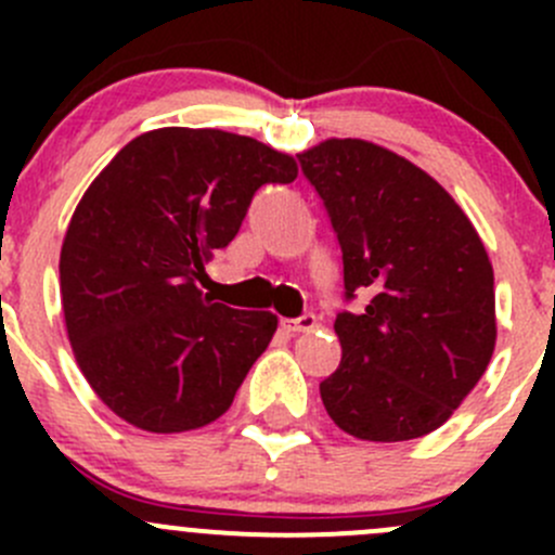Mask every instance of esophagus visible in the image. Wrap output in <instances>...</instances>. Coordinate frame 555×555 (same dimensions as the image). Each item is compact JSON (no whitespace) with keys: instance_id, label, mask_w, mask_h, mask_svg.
I'll use <instances>...</instances> for the list:
<instances>
[{"instance_id":"34e87169","label":"esophagus","mask_w":555,"mask_h":555,"mask_svg":"<svg viewBox=\"0 0 555 555\" xmlns=\"http://www.w3.org/2000/svg\"><path fill=\"white\" fill-rule=\"evenodd\" d=\"M284 327H287L289 333H311V330L317 327V317H313V313H304V317L298 319H284Z\"/></svg>"}]
</instances>
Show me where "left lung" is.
I'll return each instance as SVG.
<instances>
[{
    "label": "left lung",
    "instance_id": "1",
    "mask_svg": "<svg viewBox=\"0 0 555 555\" xmlns=\"http://www.w3.org/2000/svg\"><path fill=\"white\" fill-rule=\"evenodd\" d=\"M344 251L340 365L319 384L346 435L400 443L443 427L489 367L494 268L449 190L365 139H324L298 155Z\"/></svg>",
    "mask_w": 555,
    "mask_h": 555
}]
</instances>
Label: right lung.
Returning a JSON list of instances; mask_svg holds the SVG:
<instances>
[{"mask_svg": "<svg viewBox=\"0 0 555 555\" xmlns=\"http://www.w3.org/2000/svg\"><path fill=\"white\" fill-rule=\"evenodd\" d=\"M298 164L217 128L131 139L82 193L61 246V309L82 376L144 433L206 427L276 333V313L204 298V266L233 242L251 195Z\"/></svg>", "mask_w": 555, "mask_h": 555, "instance_id": "right-lung-1", "label": "right lung"}]
</instances>
